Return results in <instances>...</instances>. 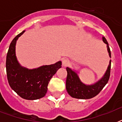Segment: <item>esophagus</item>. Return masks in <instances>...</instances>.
<instances>
[{"instance_id":"obj_1","label":"esophagus","mask_w":122,"mask_h":122,"mask_svg":"<svg viewBox=\"0 0 122 122\" xmlns=\"http://www.w3.org/2000/svg\"><path fill=\"white\" fill-rule=\"evenodd\" d=\"M70 64V61L67 59H63L62 60V66L64 67Z\"/></svg>"}]
</instances>
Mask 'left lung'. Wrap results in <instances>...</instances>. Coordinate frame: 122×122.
Returning a JSON list of instances; mask_svg holds the SVG:
<instances>
[{
    "label": "left lung",
    "mask_w": 122,
    "mask_h": 122,
    "mask_svg": "<svg viewBox=\"0 0 122 122\" xmlns=\"http://www.w3.org/2000/svg\"><path fill=\"white\" fill-rule=\"evenodd\" d=\"M102 41L107 45V51L110 57H111V51L109 47L108 43L102 37ZM111 70V60L108 65L107 70L103 76L95 83L88 85L81 81L78 74L76 70L71 69L70 67H66L67 77L66 81V89L69 95L73 98L80 99H87L92 98L98 94L103 87L108 83L110 76Z\"/></svg>",
    "instance_id": "obj_1"
}]
</instances>
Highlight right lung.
<instances>
[{
    "label": "right lung",
    "instance_id": "add662e5",
    "mask_svg": "<svg viewBox=\"0 0 122 122\" xmlns=\"http://www.w3.org/2000/svg\"><path fill=\"white\" fill-rule=\"evenodd\" d=\"M25 31L18 34L10 43L6 57V72L9 84L21 97L36 100L46 96L51 78L61 68V61L29 69L21 65L16 55V42Z\"/></svg>",
    "mask_w": 122,
    "mask_h": 122
}]
</instances>
